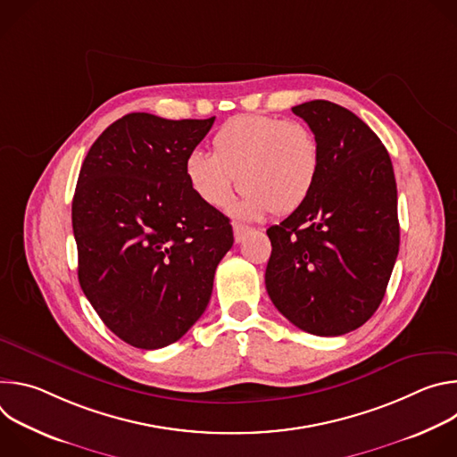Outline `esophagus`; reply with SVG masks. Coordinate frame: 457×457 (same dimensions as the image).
Here are the masks:
<instances>
[{"label": "esophagus", "instance_id": "1", "mask_svg": "<svg viewBox=\"0 0 457 457\" xmlns=\"http://www.w3.org/2000/svg\"><path fill=\"white\" fill-rule=\"evenodd\" d=\"M249 233V228L247 226H242V224H233V235H235V242L240 244L244 240V237Z\"/></svg>", "mask_w": 457, "mask_h": 457}]
</instances>
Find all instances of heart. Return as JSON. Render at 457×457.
<instances>
[{"label":"heart","instance_id":"heart-1","mask_svg":"<svg viewBox=\"0 0 457 457\" xmlns=\"http://www.w3.org/2000/svg\"><path fill=\"white\" fill-rule=\"evenodd\" d=\"M320 171V146L296 120L270 115H237L212 139V155L193 152L184 173L197 197L224 208L237 187L244 193L238 213L249 219L286 215L311 195Z\"/></svg>","mask_w":457,"mask_h":457}]
</instances>
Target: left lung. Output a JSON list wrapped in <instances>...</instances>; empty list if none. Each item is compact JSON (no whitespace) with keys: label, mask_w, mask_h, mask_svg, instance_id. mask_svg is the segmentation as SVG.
Here are the masks:
<instances>
[{"label":"left lung","mask_w":457,"mask_h":457,"mask_svg":"<svg viewBox=\"0 0 457 457\" xmlns=\"http://www.w3.org/2000/svg\"><path fill=\"white\" fill-rule=\"evenodd\" d=\"M320 146L307 201L268 229L266 289L298 329L351 333L376 312L400 251L398 189L388 152L372 129L331 101L293 106Z\"/></svg>","instance_id":"obj_1"}]
</instances>
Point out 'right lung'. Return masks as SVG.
<instances>
[{
	"label": "right lung",
	"instance_id": "add662e5",
	"mask_svg": "<svg viewBox=\"0 0 457 457\" xmlns=\"http://www.w3.org/2000/svg\"><path fill=\"white\" fill-rule=\"evenodd\" d=\"M213 122L128 113L81 166L72 201L79 284L106 328L137 349L187 333L233 245L228 217L204 204L184 173Z\"/></svg>",
	"mask_w": 457,
	"mask_h": 457
}]
</instances>
